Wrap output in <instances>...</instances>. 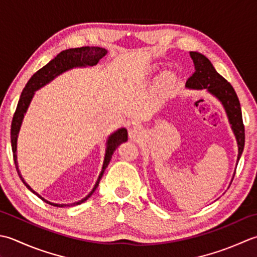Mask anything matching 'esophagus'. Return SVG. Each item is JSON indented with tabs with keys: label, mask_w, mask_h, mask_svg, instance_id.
Instances as JSON below:
<instances>
[{
	"label": "esophagus",
	"mask_w": 257,
	"mask_h": 257,
	"mask_svg": "<svg viewBox=\"0 0 257 257\" xmlns=\"http://www.w3.org/2000/svg\"><path fill=\"white\" fill-rule=\"evenodd\" d=\"M141 135H142V128H141L139 125H134V126L130 131V138L136 140L139 139Z\"/></svg>",
	"instance_id": "1"
}]
</instances>
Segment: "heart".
Returning <instances> with one entry per match:
<instances>
[{"instance_id": "obj_1", "label": "heart", "mask_w": 257, "mask_h": 257, "mask_svg": "<svg viewBox=\"0 0 257 257\" xmlns=\"http://www.w3.org/2000/svg\"><path fill=\"white\" fill-rule=\"evenodd\" d=\"M174 83V75L171 72H164L159 78V87L162 91H167L173 86Z\"/></svg>"}]
</instances>
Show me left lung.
Here are the masks:
<instances>
[{
	"instance_id": "obj_1",
	"label": "left lung",
	"mask_w": 257,
	"mask_h": 257,
	"mask_svg": "<svg viewBox=\"0 0 257 257\" xmlns=\"http://www.w3.org/2000/svg\"><path fill=\"white\" fill-rule=\"evenodd\" d=\"M190 55L193 63H194L195 72L193 73L191 77H188L185 87L191 88V90H204V88H206L208 93H211L222 103L237 142L238 163L244 150L245 130L242 118V109H240V104L236 93H235L233 86L222 75L218 74L206 56L198 53V52H190Z\"/></svg>"
}]
</instances>
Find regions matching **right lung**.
Masks as SVG:
<instances>
[{
	"mask_svg": "<svg viewBox=\"0 0 257 257\" xmlns=\"http://www.w3.org/2000/svg\"><path fill=\"white\" fill-rule=\"evenodd\" d=\"M106 53L107 51L105 49L97 48V46H83V48H75V49H69V50L62 51L61 53L57 54L53 60L50 61L48 64L42 67V69H40L36 73H34L33 76L30 78L28 83H26L22 93H21V96L19 99L17 109H15V113L13 115L12 125H11V145H12L14 164H15V167H17L20 179L22 180L24 185L28 187L31 192L34 193L35 195H38L42 201L50 204V205H53L56 207H65V206L80 205V204H82L83 202H85L97 188L98 183L103 176V173L107 167L109 161H111L112 155L115 152V150L118 148V145H121L122 143L126 142L127 141V131L124 127L118 128L117 131H115L114 133H112L108 136L102 171L99 173L98 179L90 194L86 195L84 198H82L81 201L72 203V204H56V203H51L49 201H46L45 198H43L34 190H32L28 183L24 181V179L20 173L19 165H18L17 149H18V136L20 133L21 125H22V122H23L24 115L26 111H28L30 103L34 96L35 91L40 90L41 87H43L51 81H53L56 76H59L60 74H62V73L74 69V67H86V66L96 65L98 61L101 60L103 56H105Z\"/></svg>",
	"mask_w": 257,
	"mask_h": 257,
	"instance_id": "add662e5",
	"label": "right lung"
}]
</instances>
